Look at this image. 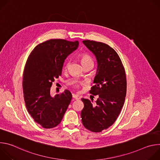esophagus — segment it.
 Masks as SVG:
<instances>
[{"label":"esophagus","instance_id":"esophagus-1","mask_svg":"<svg viewBox=\"0 0 160 160\" xmlns=\"http://www.w3.org/2000/svg\"><path fill=\"white\" fill-rule=\"evenodd\" d=\"M72 97H73V99H78V96H77V95H76V94H72Z\"/></svg>","mask_w":160,"mask_h":160}]
</instances>
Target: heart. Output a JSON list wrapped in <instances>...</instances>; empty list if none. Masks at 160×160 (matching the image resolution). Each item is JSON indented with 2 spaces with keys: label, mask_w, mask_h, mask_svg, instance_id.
<instances>
[{
  "label": "heart",
  "mask_w": 160,
  "mask_h": 160,
  "mask_svg": "<svg viewBox=\"0 0 160 160\" xmlns=\"http://www.w3.org/2000/svg\"><path fill=\"white\" fill-rule=\"evenodd\" d=\"M80 61L82 64L83 65V66H85L87 65H91V66H93L94 65V60L92 59V58L87 53H82L80 56ZM70 65V61H68L65 64V67L64 68L65 69H67ZM82 85H84V83H81ZM73 86L75 87H78V83L77 82H75L73 83Z\"/></svg>",
  "instance_id": "obj_1"
}]
</instances>
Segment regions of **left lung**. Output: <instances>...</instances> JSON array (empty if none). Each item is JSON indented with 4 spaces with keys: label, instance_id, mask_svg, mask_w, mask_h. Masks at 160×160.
Instances as JSON below:
<instances>
[{
    "label": "left lung",
    "instance_id": "8db88e82",
    "mask_svg": "<svg viewBox=\"0 0 160 160\" xmlns=\"http://www.w3.org/2000/svg\"><path fill=\"white\" fill-rule=\"evenodd\" d=\"M83 43L96 56L98 68L89 92L98 99L93 103L82 98V122L88 130L101 132L115 123L121 112L127 93L126 74L118 54L108 45L89 40Z\"/></svg>",
    "mask_w": 160,
    "mask_h": 160
}]
</instances>
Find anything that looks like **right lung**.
<instances>
[{"instance_id": "right-lung-1", "label": "right lung", "mask_w": 160, "mask_h": 160, "mask_svg": "<svg viewBox=\"0 0 160 160\" xmlns=\"http://www.w3.org/2000/svg\"><path fill=\"white\" fill-rule=\"evenodd\" d=\"M78 46V40L50 39L38 44L28 58L22 77L24 100L31 117L44 128L58 126L71 102L69 90L54 98L50 91L61 75L64 59Z\"/></svg>"}]
</instances>
